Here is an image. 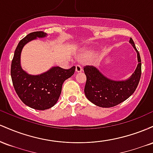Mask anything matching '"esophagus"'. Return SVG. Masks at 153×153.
<instances>
[{"label":"esophagus","instance_id":"1","mask_svg":"<svg viewBox=\"0 0 153 153\" xmlns=\"http://www.w3.org/2000/svg\"><path fill=\"white\" fill-rule=\"evenodd\" d=\"M82 69L81 66L78 65H77L75 66V71H76V73H80V72H82Z\"/></svg>","mask_w":153,"mask_h":153}]
</instances>
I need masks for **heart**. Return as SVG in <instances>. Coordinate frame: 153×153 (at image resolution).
Wrapping results in <instances>:
<instances>
[{"instance_id": "b5f03b06", "label": "heart", "mask_w": 153, "mask_h": 153, "mask_svg": "<svg viewBox=\"0 0 153 153\" xmlns=\"http://www.w3.org/2000/svg\"><path fill=\"white\" fill-rule=\"evenodd\" d=\"M94 55V52L92 50H86L82 54V57L83 58H90Z\"/></svg>"}]
</instances>
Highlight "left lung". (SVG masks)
<instances>
[{"mask_svg": "<svg viewBox=\"0 0 153 153\" xmlns=\"http://www.w3.org/2000/svg\"><path fill=\"white\" fill-rule=\"evenodd\" d=\"M129 43L137 54L138 65L127 80H111L94 66L84 67L83 71L86 75L84 92L87 99L94 104L103 108L115 106L127 100L136 90L141 77V58L131 38Z\"/></svg>", "mask_w": 153, "mask_h": 153, "instance_id": "obj_1", "label": "left lung"}]
</instances>
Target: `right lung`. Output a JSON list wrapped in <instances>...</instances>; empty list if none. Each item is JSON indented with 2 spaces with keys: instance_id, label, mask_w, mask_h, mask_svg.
<instances>
[{
  "instance_id": "obj_1",
  "label": "right lung",
  "mask_w": 153,
  "mask_h": 153,
  "mask_svg": "<svg viewBox=\"0 0 153 153\" xmlns=\"http://www.w3.org/2000/svg\"><path fill=\"white\" fill-rule=\"evenodd\" d=\"M47 33L34 31L22 39L16 49L11 62L10 75L13 87L22 102L36 110L51 108L58 101L63 82L74 74L75 67L66 70L52 67L40 75H29L21 66V53L24 45L36 38H44Z\"/></svg>"
}]
</instances>
